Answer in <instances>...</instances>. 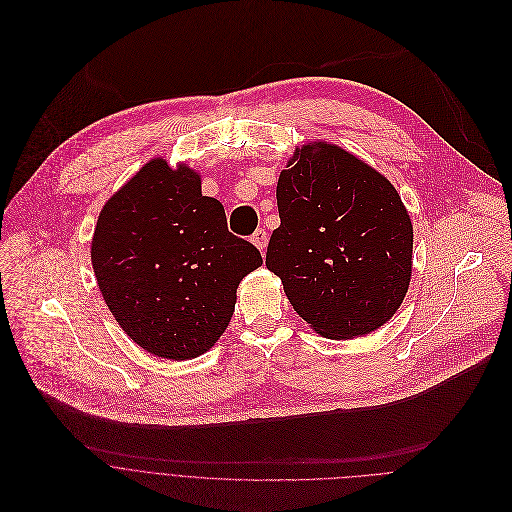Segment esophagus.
Segmentation results:
<instances>
[{"label": "esophagus", "instance_id": "esophagus-1", "mask_svg": "<svg viewBox=\"0 0 512 512\" xmlns=\"http://www.w3.org/2000/svg\"><path fill=\"white\" fill-rule=\"evenodd\" d=\"M252 244L260 250V252H264L266 250V246H268V234H266V230H256L254 234H252Z\"/></svg>", "mask_w": 512, "mask_h": 512}]
</instances>
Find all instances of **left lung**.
I'll return each mask as SVG.
<instances>
[{
    "label": "left lung",
    "instance_id": "obj_1",
    "mask_svg": "<svg viewBox=\"0 0 512 512\" xmlns=\"http://www.w3.org/2000/svg\"><path fill=\"white\" fill-rule=\"evenodd\" d=\"M280 226L266 268L327 339L383 327L412 278L414 226L385 175L327 141L296 147L276 185Z\"/></svg>",
    "mask_w": 512,
    "mask_h": 512
}]
</instances>
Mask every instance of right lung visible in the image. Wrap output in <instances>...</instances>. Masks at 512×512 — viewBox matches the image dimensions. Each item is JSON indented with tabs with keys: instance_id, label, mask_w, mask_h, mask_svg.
Here are the masks:
<instances>
[{
	"instance_id": "obj_1",
	"label": "right lung",
	"mask_w": 512,
	"mask_h": 512,
	"mask_svg": "<svg viewBox=\"0 0 512 512\" xmlns=\"http://www.w3.org/2000/svg\"><path fill=\"white\" fill-rule=\"evenodd\" d=\"M90 260L109 311L147 353L187 361L214 347L260 252L228 232L201 175L155 157L100 210Z\"/></svg>"
}]
</instances>
